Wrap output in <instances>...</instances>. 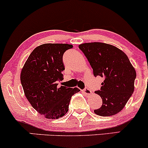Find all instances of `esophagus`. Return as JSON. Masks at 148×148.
Wrapping results in <instances>:
<instances>
[{
    "mask_svg": "<svg viewBox=\"0 0 148 148\" xmlns=\"http://www.w3.org/2000/svg\"><path fill=\"white\" fill-rule=\"evenodd\" d=\"M83 92H84V94H86V95H91L92 94V91L89 89V88H85L84 90H83Z\"/></svg>",
    "mask_w": 148,
    "mask_h": 148,
    "instance_id": "34e87169",
    "label": "esophagus"
}]
</instances>
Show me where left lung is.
Listing matches in <instances>:
<instances>
[{
    "label": "left lung",
    "instance_id": "1",
    "mask_svg": "<svg viewBox=\"0 0 148 148\" xmlns=\"http://www.w3.org/2000/svg\"><path fill=\"white\" fill-rule=\"evenodd\" d=\"M93 69L95 76L104 78L100 90L95 93L102 105L95 113L111 116L123 109L134 90L136 73L128 57L115 46L101 42L84 43L79 46Z\"/></svg>",
    "mask_w": 148,
    "mask_h": 148
}]
</instances>
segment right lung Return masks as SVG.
Returning <instances> with one entry per match:
<instances>
[{
  "label": "right lung",
  "instance_id": "right-lung-1",
  "mask_svg": "<svg viewBox=\"0 0 148 148\" xmlns=\"http://www.w3.org/2000/svg\"><path fill=\"white\" fill-rule=\"evenodd\" d=\"M73 46L47 43L32 51L21 69L20 79L27 99L36 111L47 119H58L68 111L73 95L77 88L58 87L63 79L62 56Z\"/></svg>",
  "mask_w": 148,
  "mask_h": 148
}]
</instances>
